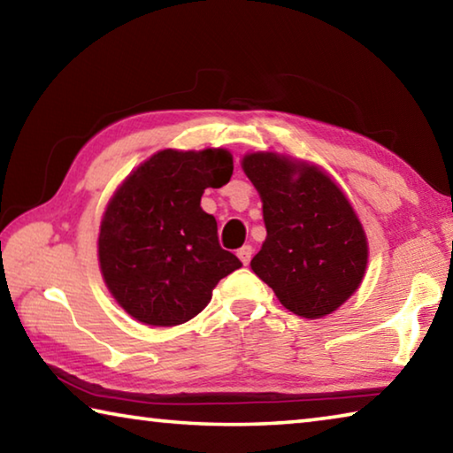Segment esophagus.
Wrapping results in <instances>:
<instances>
[{
    "label": "esophagus",
    "mask_w": 453,
    "mask_h": 453,
    "mask_svg": "<svg viewBox=\"0 0 453 453\" xmlns=\"http://www.w3.org/2000/svg\"><path fill=\"white\" fill-rule=\"evenodd\" d=\"M251 254H254V250H251V245H243V248L237 250V257L242 259L243 265H248L251 262Z\"/></svg>",
    "instance_id": "1"
}]
</instances>
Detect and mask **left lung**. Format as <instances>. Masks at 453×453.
Here are the masks:
<instances>
[{"label": "left lung", "instance_id": "8db88e82", "mask_svg": "<svg viewBox=\"0 0 453 453\" xmlns=\"http://www.w3.org/2000/svg\"><path fill=\"white\" fill-rule=\"evenodd\" d=\"M242 167L262 197L267 229L251 270L296 316L335 311L367 265V240L348 197L318 165L272 151L248 153Z\"/></svg>", "mask_w": 453, "mask_h": 453}]
</instances>
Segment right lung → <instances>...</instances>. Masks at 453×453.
<instances>
[{
  "label": "right lung",
  "instance_id": "obj_1",
  "mask_svg": "<svg viewBox=\"0 0 453 453\" xmlns=\"http://www.w3.org/2000/svg\"><path fill=\"white\" fill-rule=\"evenodd\" d=\"M234 173L227 150H162L127 175L107 203L97 256L107 289L129 316L172 327L196 318L242 262L202 210L205 188Z\"/></svg>",
  "mask_w": 453,
  "mask_h": 453
}]
</instances>
